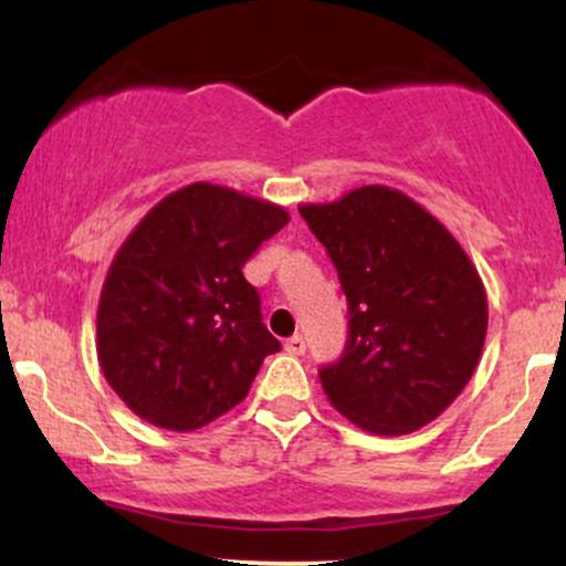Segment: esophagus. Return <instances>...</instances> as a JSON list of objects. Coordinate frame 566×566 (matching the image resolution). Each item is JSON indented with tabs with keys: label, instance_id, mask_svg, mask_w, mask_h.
I'll return each mask as SVG.
<instances>
[{
	"label": "esophagus",
	"instance_id": "obj_1",
	"mask_svg": "<svg viewBox=\"0 0 566 566\" xmlns=\"http://www.w3.org/2000/svg\"><path fill=\"white\" fill-rule=\"evenodd\" d=\"M284 348H287V354L292 356H303L305 354V337L303 335H292L287 343H284Z\"/></svg>",
	"mask_w": 566,
	"mask_h": 566
}]
</instances>
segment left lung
<instances>
[{
  "label": "left lung",
  "mask_w": 566,
  "mask_h": 566,
  "mask_svg": "<svg viewBox=\"0 0 566 566\" xmlns=\"http://www.w3.org/2000/svg\"><path fill=\"white\" fill-rule=\"evenodd\" d=\"M348 301V340L322 388L343 418L378 437L437 420L482 356L486 292L463 247L426 207L388 186L301 205Z\"/></svg>",
  "instance_id": "1"
}]
</instances>
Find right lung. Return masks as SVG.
Listing matches in <instances>:
<instances>
[{"label": "right lung", "instance_id": "add662e5", "mask_svg": "<svg viewBox=\"0 0 566 566\" xmlns=\"http://www.w3.org/2000/svg\"><path fill=\"white\" fill-rule=\"evenodd\" d=\"M287 223L284 207L201 180L135 226L103 282L95 343L103 378L138 418L193 431L250 394L282 346L242 269Z\"/></svg>", "mask_w": 566, "mask_h": 566}]
</instances>
